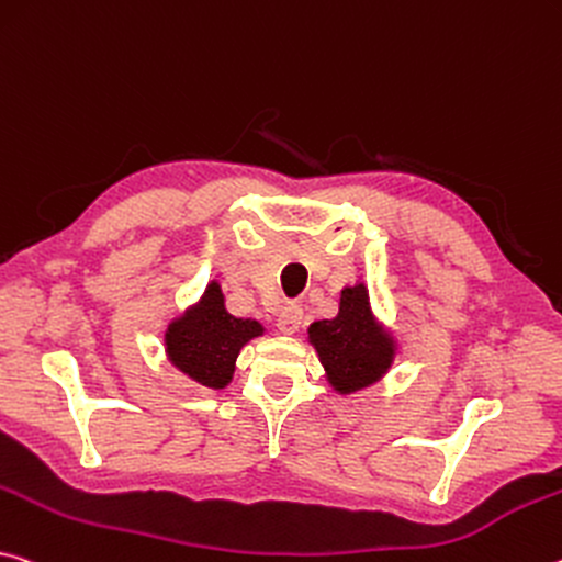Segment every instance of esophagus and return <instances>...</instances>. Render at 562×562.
Returning a JSON list of instances; mask_svg holds the SVG:
<instances>
[{
  "mask_svg": "<svg viewBox=\"0 0 562 562\" xmlns=\"http://www.w3.org/2000/svg\"><path fill=\"white\" fill-rule=\"evenodd\" d=\"M302 325V307L295 305V302H290V305H284L278 315V329L282 335H295Z\"/></svg>",
  "mask_w": 562,
  "mask_h": 562,
  "instance_id": "esophagus-1",
  "label": "esophagus"
}]
</instances>
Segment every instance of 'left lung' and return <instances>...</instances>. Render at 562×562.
I'll return each instance as SVG.
<instances>
[{"label": "left lung", "instance_id": "8db88e82", "mask_svg": "<svg viewBox=\"0 0 562 562\" xmlns=\"http://www.w3.org/2000/svg\"><path fill=\"white\" fill-rule=\"evenodd\" d=\"M307 342L315 347L327 385L337 395H352L375 385L393 368L397 340L372 313L364 282L347 284L340 310L333 319H317L307 327Z\"/></svg>", "mask_w": 562, "mask_h": 562}]
</instances>
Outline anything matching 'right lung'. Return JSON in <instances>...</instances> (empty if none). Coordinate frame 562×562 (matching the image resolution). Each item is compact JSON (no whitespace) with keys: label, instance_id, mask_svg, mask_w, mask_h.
Listing matches in <instances>:
<instances>
[{"label":"right lung","instance_id":"right-lung-1","mask_svg":"<svg viewBox=\"0 0 562 562\" xmlns=\"http://www.w3.org/2000/svg\"><path fill=\"white\" fill-rule=\"evenodd\" d=\"M265 335V325L235 317L225 307L222 284L212 280L202 297L165 327V355L198 385L222 390L233 382L239 350Z\"/></svg>","mask_w":562,"mask_h":562}]
</instances>
